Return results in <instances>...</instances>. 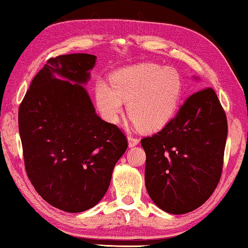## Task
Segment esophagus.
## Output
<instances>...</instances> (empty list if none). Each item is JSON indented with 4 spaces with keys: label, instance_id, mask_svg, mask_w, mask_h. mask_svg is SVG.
Returning <instances> with one entry per match:
<instances>
[{
    "label": "esophagus",
    "instance_id": "34e87169",
    "mask_svg": "<svg viewBox=\"0 0 248 248\" xmlns=\"http://www.w3.org/2000/svg\"><path fill=\"white\" fill-rule=\"evenodd\" d=\"M127 142H128V146H130V148H134V146L139 144V140L133 138L132 135L127 136Z\"/></svg>",
    "mask_w": 248,
    "mask_h": 248
}]
</instances>
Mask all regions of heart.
<instances>
[{
    "label": "heart",
    "instance_id": "b5f03b06",
    "mask_svg": "<svg viewBox=\"0 0 248 248\" xmlns=\"http://www.w3.org/2000/svg\"><path fill=\"white\" fill-rule=\"evenodd\" d=\"M181 93V77L173 68L140 63L113 73L110 85L98 81L95 100L99 113L110 123H117L127 102L133 126L155 131L173 117Z\"/></svg>",
    "mask_w": 248,
    "mask_h": 248
}]
</instances>
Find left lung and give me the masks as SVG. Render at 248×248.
Here are the masks:
<instances>
[{
    "label": "left lung",
    "mask_w": 248,
    "mask_h": 248,
    "mask_svg": "<svg viewBox=\"0 0 248 248\" xmlns=\"http://www.w3.org/2000/svg\"><path fill=\"white\" fill-rule=\"evenodd\" d=\"M227 131L216 93L204 88L186 98L162 130L141 140L145 186L160 209L182 215L207 202L219 182Z\"/></svg>",
    "instance_id": "left-lung-1"
}]
</instances>
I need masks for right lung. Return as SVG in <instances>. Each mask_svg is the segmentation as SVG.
<instances>
[{"instance_id": "right-lung-1", "label": "right lung", "mask_w": 248, "mask_h": 248, "mask_svg": "<svg viewBox=\"0 0 248 248\" xmlns=\"http://www.w3.org/2000/svg\"><path fill=\"white\" fill-rule=\"evenodd\" d=\"M96 59L88 53L49 59L19 109L28 177L42 199L67 213L102 200L127 149L125 135L96 114L84 87Z\"/></svg>"}]
</instances>
